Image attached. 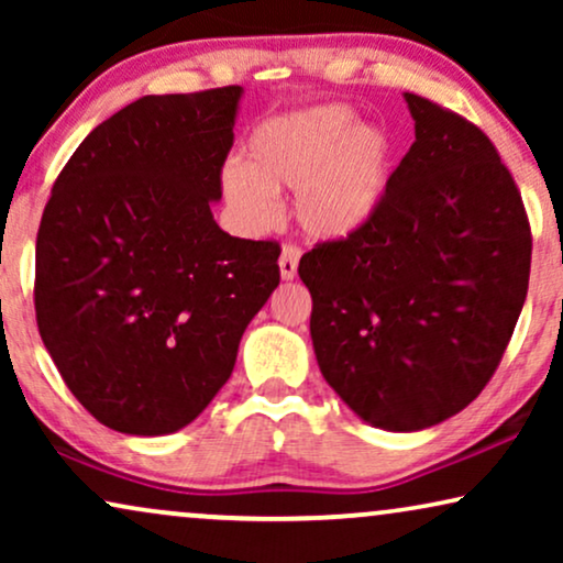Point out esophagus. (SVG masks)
Instances as JSON below:
<instances>
[{"mask_svg": "<svg viewBox=\"0 0 563 563\" xmlns=\"http://www.w3.org/2000/svg\"><path fill=\"white\" fill-rule=\"evenodd\" d=\"M299 256H302V249H299L297 243H287L282 249V256H279V268H282V279H295L297 276V264H299Z\"/></svg>", "mask_w": 563, "mask_h": 563, "instance_id": "esophagus-1", "label": "esophagus"}]
</instances>
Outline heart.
I'll return each instance as SVG.
<instances>
[{
  "label": "heart",
  "mask_w": 563,
  "mask_h": 563,
  "mask_svg": "<svg viewBox=\"0 0 563 563\" xmlns=\"http://www.w3.org/2000/svg\"><path fill=\"white\" fill-rule=\"evenodd\" d=\"M391 143L379 128H358L343 104L282 114L249 137V161L222 168L228 205L249 228L279 214V191H297L299 225L312 238H343L376 212L389 187Z\"/></svg>",
  "instance_id": "obj_1"
}]
</instances>
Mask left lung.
<instances>
[{
  "label": "left lung",
  "instance_id": "1",
  "mask_svg": "<svg viewBox=\"0 0 563 563\" xmlns=\"http://www.w3.org/2000/svg\"><path fill=\"white\" fill-rule=\"evenodd\" d=\"M415 143L358 230L299 258L325 382L384 430L438 426L495 376L528 295L533 235L495 143L405 95Z\"/></svg>",
  "mask_w": 563,
  "mask_h": 563
}]
</instances>
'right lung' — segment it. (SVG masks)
I'll return each mask as SVG.
<instances>
[{"instance_id": "add662e5", "label": "right lung", "mask_w": 563, "mask_h": 563, "mask_svg": "<svg viewBox=\"0 0 563 563\" xmlns=\"http://www.w3.org/2000/svg\"><path fill=\"white\" fill-rule=\"evenodd\" d=\"M241 87L151 95L84 137L35 241V320L66 387L130 435L189 426L279 287V243L218 228Z\"/></svg>"}]
</instances>
